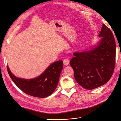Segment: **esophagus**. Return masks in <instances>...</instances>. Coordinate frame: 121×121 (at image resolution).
Masks as SVG:
<instances>
[{
  "label": "esophagus",
  "mask_w": 121,
  "mask_h": 121,
  "mask_svg": "<svg viewBox=\"0 0 121 121\" xmlns=\"http://www.w3.org/2000/svg\"><path fill=\"white\" fill-rule=\"evenodd\" d=\"M69 61L68 59H64L63 60V63L65 65H67L69 64Z\"/></svg>",
  "instance_id": "34e87169"
}]
</instances>
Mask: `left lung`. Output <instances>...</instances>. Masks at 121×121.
<instances>
[{
    "mask_svg": "<svg viewBox=\"0 0 121 121\" xmlns=\"http://www.w3.org/2000/svg\"><path fill=\"white\" fill-rule=\"evenodd\" d=\"M99 37H102L93 49L75 52L69 62L75 80L84 88L91 90L107 83L114 71L116 42L111 30L104 24Z\"/></svg>",
    "mask_w": 121,
    "mask_h": 121,
    "instance_id": "left-lung-1",
    "label": "left lung"
}]
</instances>
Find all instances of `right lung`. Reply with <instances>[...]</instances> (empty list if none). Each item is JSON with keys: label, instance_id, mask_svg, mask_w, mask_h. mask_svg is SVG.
<instances>
[{"label": "right lung", "instance_id": "add662e5", "mask_svg": "<svg viewBox=\"0 0 121 121\" xmlns=\"http://www.w3.org/2000/svg\"><path fill=\"white\" fill-rule=\"evenodd\" d=\"M63 69V60L57 61L51 64L38 77L28 80L17 78L7 67L10 78L17 87L26 94L39 98L46 97L54 92Z\"/></svg>", "mask_w": 121, "mask_h": 121}]
</instances>
